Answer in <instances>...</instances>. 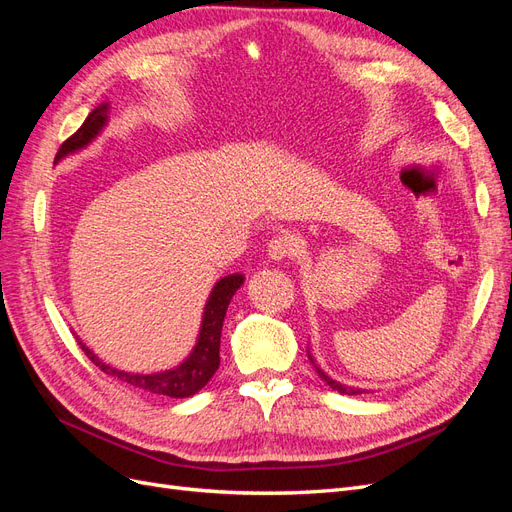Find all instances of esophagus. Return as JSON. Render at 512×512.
Masks as SVG:
<instances>
[{
	"instance_id": "1",
	"label": "esophagus",
	"mask_w": 512,
	"mask_h": 512,
	"mask_svg": "<svg viewBox=\"0 0 512 512\" xmlns=\"http://www.w3.org/2000/svg\"><path fill=\"white\" fill-rule=\"evenodd\" d=\"M297 252H299V239L290 235V232L275 235L267 245V254L271 260H286V258L297 256Z\"/></svg>"
}]
</instances>
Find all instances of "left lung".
I'll return each instance as SVG.
<instances>
[{"instance_id":"1","label":"left lung","mask_w":512,"mask_h":512,"mask_svg":"<svg viewBox=\"0 0 512 512\" xmlns=\"http://www.w3.org/2000/svg\"><path fill=\"white\" fill-rule=\"evenodd\" d=\"M309 361H312L314 363V359H312V356H309ZM314 367H316V363H314ZM316 371H318V376L324 380V382H327L329 386H331V389H335V391H339V393H346V395H359V393H363V391H359V389H346V386H342V384H339V382H335L333 378H329L327 374H324V371L320 369V367H316Z\"/></svg>"}]
</instances>
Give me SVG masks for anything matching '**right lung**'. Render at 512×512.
<instances>
[{
	"instance_id": "right-lung-1",
	"label": "right lung",
	"mask_w": 512,
	"mask_h": 512,
	"mask_svg": "<svg viewBox=\"0 0 512 512\" xmlns=\"http://www.w3.org/2000/svg\"><path fill=\"white\" fill-rule=\"evenodd\" d=\"M106 111L108 104H100L98 108L89 113V117L83 121V126L76 130L64 145L59 147L55 162L66 158L68 153H74L89 145L94 138L100 134L106 123ZM243 284V275L232 273L228 277H222V280L213 286L209 301L205 305V314H203V327H200L198 333V342L192 350V354L185 359L179 367L160 371V374H128V371H119L111 365L102 363L98 356L91 352L83 342L79 346L87 354V359L91 363H96L104 374L115 376L121 382H128L134 389H141L147 393H156V395H166V397H175L183 399L198 393L203 386L213 378L215 371L220 367V337H222V324L228 303L232 299V294L239 290Z\"/></svg>"
}]
</instances>
